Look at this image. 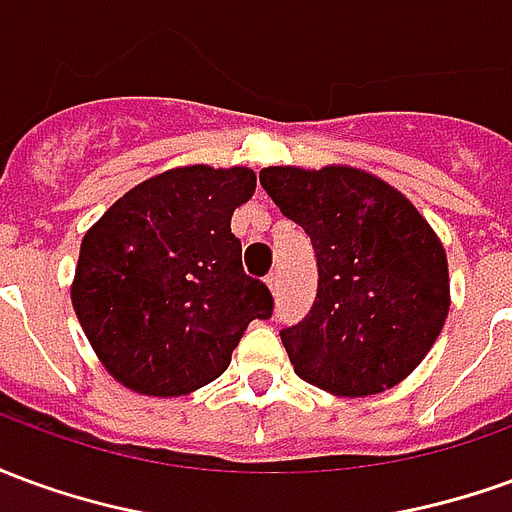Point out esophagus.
<instances>
[{
    "label": "esophagus",
    "mask_w": 512,
    "mask_h": 512,
    "mask_svg": "<svg viewBox=\"0 0 512 512\" xmlns=\"http://www.w3.org/2000/svg\"><path fill=\"white\" fill-rule=\"evenodd\" d=\"M266 282H268V288L277 290V285H279V271H271V274H268V277H266Z\"/></svg>",
    "instance_id": "obj_1"
}]
</instances>
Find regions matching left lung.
I'll use <instances>...</instances> for the list:
<instances>
[{"mask_svg": "<svg viewBox=\"0 0 512 512\" xmlns=\"http://www.w3.org/2000/svg\"><path fill=\"white\" fill-rule=\"evenodd\" d=\"M279 211L310 235L318 293L279 337L296 376L332 395L400 384L436 343L447 310V255L389 183L351 167H266Z\"/></svg>", "mask_w": 512, "mask_h": 512, "instance_id": "obj_1", "label": "left lung"}]
</instances>
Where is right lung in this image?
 I'll return each instance as SVG.
<instances>
[{
	"label": "right lung",
	"mask_w": 512,
	"mask_h": 512,
	"mask_svg": "<svg viewBox=\"0 0 512 512\" xmlns=\"http://www.w3.org/2000/svg\"><path fill=\"white\" fill-rule=\"evenodd\" d=\"M255 172L205 164L139 183L84 235L71 299L98 359L134 392L172 397L211 384L252 321L274 315L246 277L233 211Z\"/></svg>",
	"instance_id": "1"
}]
</instances>
